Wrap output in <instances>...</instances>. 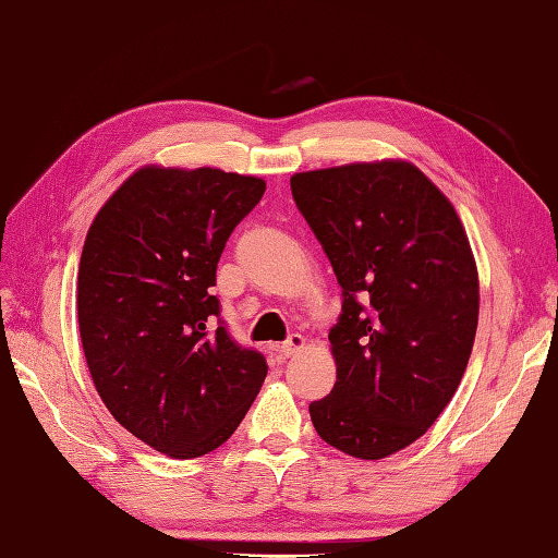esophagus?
Instances as JSON below:
<instances>
[{
	"mask_svg": "<svg viewBox=\"0 0 558 558\" xmlns=\"http://www.w3.org/2000/svg\"><path fill=\"white\" fill-rule=\"evenodd\" d=\"M305 347V339L301 337V335H291L287 342H283L281 347H277V351L279 354L283 356V359H289V356H295L299 354V351Z\"/></svg>",
	"mask_w": 558,
	"mask_h": 558,
	"instance_id": "esophagus-1",
	"label": "esophagus"
}]
</instances>
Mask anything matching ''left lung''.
Here are the masks:
<instances>
[{
  "mask_svg": "<svg viewBox=\"0 0 558 558\" xmlns=\"http://www.w3.org/2000/svg\"><path fill=\"white\" fill-rule=\"evenodd\" d=\"M291 192L344 299L329 329L337 383L311 404L313 426L351 458L383 460L434 426L468 368L480 320L468 233L397 158L295 173Z\"/></svg>",
  "mask_w": 558,
  "mask_h": 558,
  "instance_id": "1",
  "label": "left lung"
}]
</instances>
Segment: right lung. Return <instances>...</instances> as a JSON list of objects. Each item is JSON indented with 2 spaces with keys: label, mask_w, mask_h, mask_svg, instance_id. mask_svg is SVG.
Listing matches in <instances>:
<instances>
[{
  "label": "right lung",
  "mask_w": 558,
  "mask_h": 558,
  "mask_svg": "<svg viewBox=\"0 0 558 558\" xmlns=\"http://www.w3.org/2000/svg\"><path fill=\"white\" fill-rule=\"evenodd\" d=\"M265 180L144 166L100 207L76 279L84 356L116 422L175 460L223 446L267 363L238 347L211 295L226 241Z\"/></svg>",
  "instance_id": "right-lung-1"
}]
</instances>
